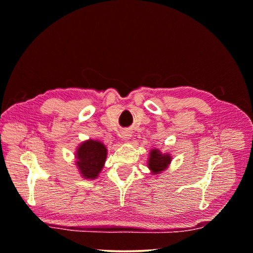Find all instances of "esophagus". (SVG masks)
I'll list each match as a JSON object with an SVG mask.
<instances>
[{
  "instance_id": "1",
  "label": "esophagus",
  "mask_w": 253,
  "mask_h": 253,
  "mask_svg": "<svg viewBox=\"0 0 253 253\" xmlns=\"http://www.w3.org/2000/svg\"><path fill=\"white\" fill-rule=\"evenodd\" d=\"M130 136H131L130 131H128V130H123L122 134H120V137H122L123 139H128Z\"/></svg>"
}]
</instances>
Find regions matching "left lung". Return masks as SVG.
Masks as SVG:
<instances>
[{
	"instance_id": "8db88e82",
	"label": "left lung",
	"mask_w": 253,
	"mask_h": 253,
	"mask_svg": "<svg viewBox=\"0 0 253 253\" xmlns=\"http://www.w3.org/2000/svg\"><path fill=\"white\" fill-rule=\"evenodd\" d=\"M170 160L171 157L169 154H163L157 149L152 150L149 158V168L154 174H157V172L165 170L167 166L170 164Z\"/></svg>"
}]
</instances>
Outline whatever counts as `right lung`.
I'll use <instances>...</instances> for the list:
<instances>
[{
  "instance_id": "add662e5",
  "label": "right lung",
  "mask_w": 253,
  "mask_h": 253,
  "mask_svg": "<svg viewBox=\"0 0 253 253\" xmlns=\"http://www.w3.org/2000/svg\"><path fill=\"white\" fill-rule=\"evenodd\" d=\"M76 157L78 159L76 164L82 176L93 179L96 178L103 168L107 158V149L101 142L89 139L79 145Z\"/></svg>"
}]
</instances>
